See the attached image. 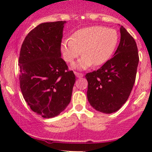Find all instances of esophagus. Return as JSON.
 Wrapping results in <instances>:
<instances>
[{
  "label": "esophagus",
  "instance_id": "34e87169",
  "mask_svg": "<svg viewBox=\"0 0 152 152\" xmlns=\"http://www.w3.org/2000/svg\"><path fill=\"white\" fill-rule=\"evenodd\" d=\"M74 74L76 76V77L78 78H81L83 76V74H81V73H79V72H76V71H74Z\"/></svg>",
  "mask_w": 152,
  "mask_h": 152
}]
</instances>
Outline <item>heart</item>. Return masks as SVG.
Instances as JSON below:
<instances>
[{
  "label": "heart",
  "instance_id": "obj_1",
  "mask_svg": "<svg viewBox=\"0 0 152 152\" xmlns=\"http://www.w3.org/2000/svg\"><path fill=\"white\" fill-rule=\"evenodd\" d=\"M118 42V35L115 29L90 26L75 31L71 38L63 41L61 51L67 63H72L82 53L83 56L73 67L86 69L92 64L99 66L106 64L114 53Z\"/></svg>",
  "mask_w": 152,
  "mask_h": 152
}]
</instances>
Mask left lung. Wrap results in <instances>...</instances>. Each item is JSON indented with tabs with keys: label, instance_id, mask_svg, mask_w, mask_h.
Segmentation results:
<instances>
[{
	"label": "left lung",
	"instance_id": "1",
	"mask_svg": "<svg viewBox=\"0 0 152 152\" xmlns=\"http://www.w3.org/2000/svg\"><path fill=\"white\" fill-rule=\"evenodd\" d=\"M114 56L97 71L88 73L87 97L97 111L111 114L129 96L137 76L139 57L135 40L123 26Z\"/></svg>",
	"mask_w": 152,
	"mask_h": 152
}]
</instances>
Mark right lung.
I'll list each match as a JSON object with an SVG mask.
<instances>
[{"label": "right lung", "mask_w": 152, "mask_h": 152, "mask_svg": "<svg viewBox=\"0 0 152 152\" xmlns=\"http://www.w3.org/2000/svg\"><path fill=\"white\" fill-rule=\"evenodd\" d=\"M64 23L39 24L28 34L20 50V90L31 110L43 118L54 117L66 109L76 81L61 57Z\"/></svg>", "instance_id": "right-lung-1"}]
</instances>
